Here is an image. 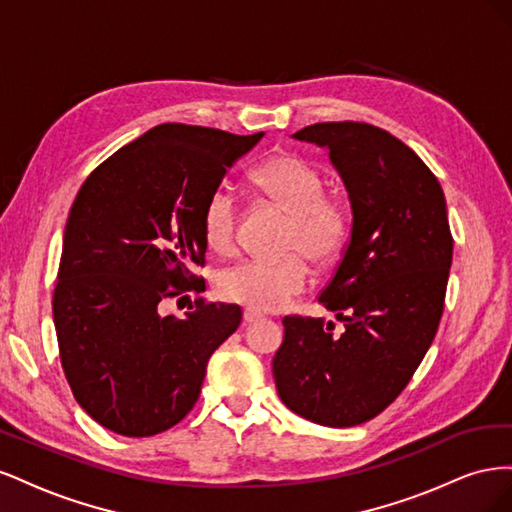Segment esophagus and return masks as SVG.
Wrapping results in <instances>:
<instances>
[{"label":"esophagus","instance_id":"obj_1","mask_svg":"<svg viewBox=\"0 0 512 512\" xmlns=\"http://www.w3.org/2000/svg\"><path fill=\"white\" fill-rule=\"evenodd\" d=\"M260 318H262V314L256 312V309H252V307H245V309H243V322H245V324L258 322Z\"/></svg>","mask_w":512,"mask_h":512}]
</instances>
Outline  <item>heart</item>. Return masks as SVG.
Masks as SVG:
<instances>
[{"label":"heart","instance_id":"obj_1","mask_svg":"<svg viewBox=\"0 0 512 512\" xmlns=\"http://www.w3.org/2000/svg\"><path fill=\"white\" fill-rule=\"evenodd\" d=\"M256 188L275 207L288 213L280 258H250L230 267L218 277V292L226 301L275 312L301 294L309 282V265L329 262L350 235V211L342 198L324 194V179L301 158L275 156L262 162L252 175ZM203 237L209 250L230 254L237 245L239 198L230 185H218L203 207Z\"/></svg>","mask_w":512,"mask_h":512}]
</instances>
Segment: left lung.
I'll use <instances>...</instances> for the list:
<instances>
[{
    "label": "left lung",
    "instance_id": "left-lung-1",
    "mask_svg": "<svg viewBox=\"0 0 512 512\" xmlns=\"http://www.w3.org/2000/svg\"><path fill=\"white\" fill-rule=\"evenodd\" d=\"M329 149L352 207L342 262L318 301L344 322L286 316L273 378L307 421L354 427L406 389L436 337L453 237L436 175L382 128L314 123L292 134Z\"/></svg>",
    "mask_w": 512,
    "mask_h": 512
}]
</instances>
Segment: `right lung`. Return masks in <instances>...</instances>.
<instances>
[{
	"mask_svg": "<svg viewBox=\"0 0 512 512\" xmlns=\"http://www.w3.org/2000/svg\"><path fill=\"white\" fill-rule=\"evenodd\" d=\"M262 136L162 123L104 160L74 198L53 294L61 367L79 406L119 436L183 421L211 354L241 324L230 303L198 299L183 320L158 309L200 292L203 207Z\"/></svg>",
	"mask_w": 512,
	"mask_h": 512,
	"instance_id": "add662e5",
	"label": "right lung"
}]
</instances>
